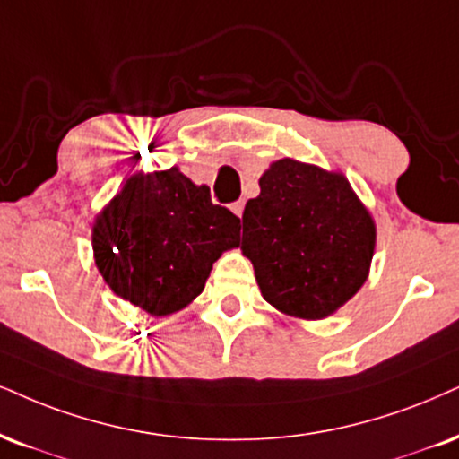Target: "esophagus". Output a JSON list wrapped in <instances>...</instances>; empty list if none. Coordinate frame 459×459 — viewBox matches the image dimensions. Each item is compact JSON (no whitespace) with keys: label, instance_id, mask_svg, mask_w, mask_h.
<instances>
[{"label":"esophagus","instance_id":"esophagus-1","mask_svg":"<svg viewBox=\"0 0 459 459\" xmlns=\"http://www.w3.org/2000/svg\"><path fill=\"white\" fill-rule=\"evenodd\" d=\"M231 212L236 214V217H242V212H245V200H238L231 204Z\"/></svg>","mask_w":459,"mask_h":459}]
</instances>
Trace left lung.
<instances>
[{
	"mask_svg": "<svg viewBox=\"0 0 459 459\" xmlns=\"http://www.w3.org/2000/svg\"><path fill=\"white\" fill-rule=\"evenodd\" d=\"M242 214V253L265 302L324 319L364 285L375 223L342 174L281 160L259 178Z\"/></svg>",
	"mask_w": 459,
	"mask_h": 459,
	"instance_id": "obj_1",
	"label": "left lung"
}]
</instances>
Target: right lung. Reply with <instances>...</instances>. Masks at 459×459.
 <instances>
[{"label": "right lung", "mask_w": 459, "mask_h": 459, "mask_svg": "<svg viewBox=\"0 0 459 459\" xmlns=\"http://www.w3.org/2000/svg\"><path fill=\"white\" fill-rule=\"evenodd\" d=\"M240 219L212 204L178 168L132 177L93 225V251L110 290L163 316L200 296L221 253L238 247Z\"/></svg>", "instance_id": "right-lung-1"}]
</instances>
